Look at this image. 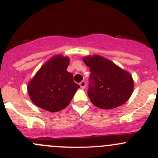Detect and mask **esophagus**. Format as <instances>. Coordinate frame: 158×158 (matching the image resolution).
I'll return each mask as SVG.
<instances>
[{"label":"esophagus","mask_w":158,"mask_h":158,"mask_svg":"<svg viewBox=\"0 0 158 158\" xmlns=\"http://www.w3.org/2000/svg\"><path fill=\"white\" fill-rule=\"evenodd\" d=\"M79 85H80V87L82 89H84L85 87V85H86V83H85V81H82V82L79 83Z\"/></svg>","instance_id":"esophagus-1"}]
</instances>
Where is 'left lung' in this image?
I'll list each match as a JSON object with an SVG mask.
<instances>
[{"label":"left lung","instance_id":"8db88e82","mask_svg":"<svg viewBox=\"0 0 158 158\" xmlns=\"http://www.w3.org/2000/svg\"><path fill=\"white\" fill-rule=\"evenodd\" d=\"M89 67L88 95L92 104L103 109L122 106L133 92L132 76L112 62L99 56L83 58Z\"/></svg>","mask_w":158,"mask_h":158}]
</instances>
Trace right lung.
I'll list each match as a JSON object with an SVG mask.
<instances>
[{"mask_svg": "<svg viewBox=\"0 0 158 158\" xmlns=\"http://www.w3.org/2000/svg\"><path fill=\"white\" fill-rule=\"evenodd\" d=\"M69 60L56 56L40 69L28 84L32 102L46 111L56 112L65 109L71 102L79 85L66 70Z\"/></svg>", "mask_w": 158, "mask_h": 158, "instance_id": "obj_1", "label": "right lung"}]
</instances>
